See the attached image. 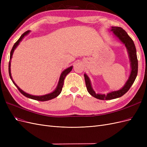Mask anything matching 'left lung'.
Returning a JSON list of instances; mask_svg holds the SVG:
<instances>
[{
    "label": "left lung",
    "instance_id": "obj_1",
    "mask_svg": "<svg viewBox=\"0 0 147 147\" xmlns=\"http://www.w3.org/2000/svg\"><path fill=\"white\" fill-rule=\"evenodd\" d=\"M110 31H112L115 36L117 37L119 40V41L123 43L127 48L129 57L131 62V71L126 83L124 84V86L121 89L118 91L110 92L106 94L96 93L92 88L90 78L88 77L86 74H84V80H85L86 86L88 92L92 96L94 97L95 98L100 100L114 99L123 96L128 91L132 85V84L134 83L138 72V60L136 53V48L132 38L129 36L125 30L120 27H113H113L111 28Z\"/></svg>",
    "mask_w": 147,
    "mask_h": 147
}]
</instances>
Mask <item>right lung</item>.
<instances>
[{"label":"right lung","instance_id":"right-lung-1","mask_svg":"<svg viewBox=\"0 0 147 147\" xmlns=\"http://www.w3.org/2000/svg\"><path fill=\"white\" fill-rule=\"evenodd\" d=\"M30 32V30H28L25 32L24 34H23L21 35V36L20 37V38L18 40V41L14 44V45H13L11 52H10V61H9V65H8V72H9V75H10V77L11 80V81L13 82V84H15V85L16 86V88L18 89V90L20 91V92L22 94L24 95V96L28 97V98L30 99H32L34 100H39V101H47V100H51L55 98L57 96H58L60 93L62 91V89H63V84H64V78L66 77V75H67L69 72H71V70H72L73 68V66H70V67L66 69L65 70H64L63 72L61 73V76L59 80V82L57 83V86L56 87V88L55 90L54 91H53L52 92L50 93V94H45V95H43V96H33V95H31L28 94L27 92H25L24 91H23L22 90L17 86V84L14 82V81L13 80V78L11 77V69H10V66H11V59L12 58V56L13 54V52H14L15 50L16 49V48L18 47V45H19L20 42L23 40V38L26 36V35H27Z\"/></svg>","mask_w":147,"mask_h":147}]
</instances>
